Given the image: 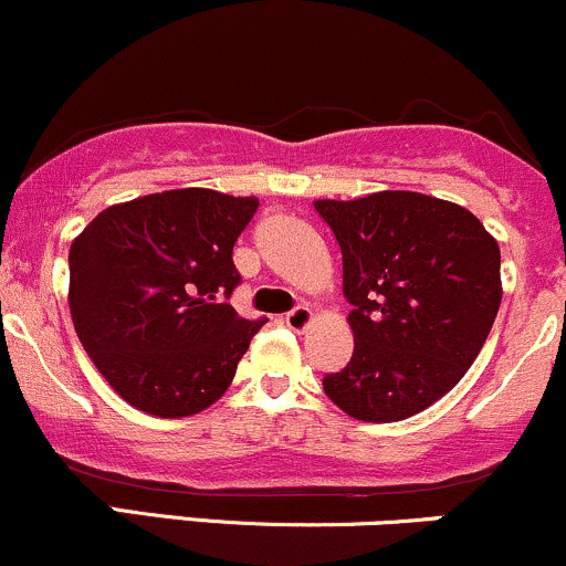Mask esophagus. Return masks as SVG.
<instances>
[{"mask_svg":"<svg viewBox=\"0 0 566 566\" xmlns=\"http://www.w3.org/2000/svg\"><path fill=\"white\" fill-rule=\"evenodd\" d=\"M284 322H287V327L295 329V333H303V329L314 322V311H311L308 305H297V308H292L290 314L284 316Z\"/></svg>","mask_w":566,"mask_h":566,"instance_id":"34e87169","label":"esophagus"}]
</instances>
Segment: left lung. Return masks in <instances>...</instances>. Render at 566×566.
Listing matches in <instances>:
<instances>
[{
    "instance_id": "1",
    "label": "left lung",
    "mask_w": 566,
    "mask_h": 566,
    "mask_svg": "<svg viewBox=\"0 0 566 566\" xmlns=\"http://www.w3.org/2000/svg\"><path fill=\"white\" fill-rule=\"evenodd\" d=\"M316 212L343 252L354 356L322 380L343 412L396 423L469 373L495 322L500 247L465 207L418 191H378Z\"/></svg>"
}]
</instances>
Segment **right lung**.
<instances>
[{
    "label": "right lung",
    "mask_w": 566,
    "mask_h": 566,
    "mask_svg": "<svg viewBox=\"0 0 566 566\" xmlns=\"http://www.w3.org/2000/svg\"><path fill=\"white\" fill-rule=\"evenodd\" d=\"M255 197L175 188L112 205L69 250V308L97 373L127 405L188 418L216 405L265 319L223 297Z\"/></svg>",
    "instance_id": "right-lung-1"
}]
</instances>
